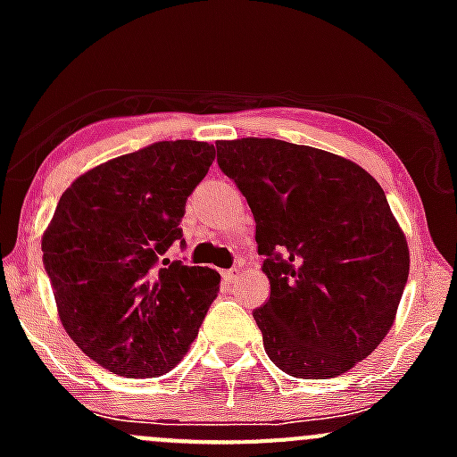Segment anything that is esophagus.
<instances>
[{"instance_id": "esophagus-1", "label": "esophagus", "mask_w": 457, "mask_h": 457, "mask_svg": "<svg viewBox=\"0 0 457 457\" xmlns=\"http://www.w3.org/2000/svg\"><path fill=\"white\" fill-rule=\"evenodd\" d=\"M238 274H241V267H232V270H225L220 276H223L225 283H234L238 278Z\"/></svg>"}]
</instances>
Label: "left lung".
<instances>
[{
	"instance_id": "1",
	"label": "left lung",
	"mask_w": 457,
	"mask_h": 457,
	"mask_svg": "<svg viewBox=\"0 0 457 457\" xmlns=\"http://www.w3.org/2000/svg\"><path fill=\"white\" fill-rule=\"evenodd\" d=\"M216 161L256 220L270 301L254 310L278 370L349 371L394 325L409 247L385 192L353 161L278 139L216 143Z\"/></svg>"
}]
</instances>
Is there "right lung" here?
<instances>
[{
	"label": "right lung",
	"instance_id": "right-lung-1",
	"mask_svg": "<svg viewBox=\"0 0 457 457\" xmlns=\"http://www.w3.org/2000/svg\"><path fill=\"white\" fill-rule=\"evenodd\" d=\"M214 161L203 141H159L81 174L41 238L57 312L104 370L156 378L177 367L220 276L163 258L183 241L186 201Z\"/></svg>",
	"mask_w": 457,
	"mask_h": 457
}]
</instances>
